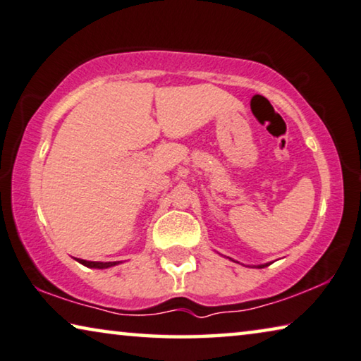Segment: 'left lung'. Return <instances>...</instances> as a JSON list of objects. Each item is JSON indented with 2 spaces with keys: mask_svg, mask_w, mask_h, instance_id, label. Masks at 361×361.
<instances>
[{
  "mask_svg": "<svg viewBox=\"0 0 361 361\" xmlns=\"http://www.w3.org/2000/svg\"><path fill=\"white\" fill-rule=\"evenodd\" d=\"M264 266H269V264H268V263H264V264H258L257 268H264Z\"/></svg>",
  "mask_w": 361,
  "mask_h": 361,
  "instance_id": "obj_1",
  "label": "left lung"
}]
</instances>
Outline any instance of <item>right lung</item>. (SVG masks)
Masks as SVG:
<instances>
[{"mask_svg": "<svg viewBox=\"0 0 361 361\" xmlns=\"http://www.w3.org/2000/svg\"><path fill=\"white\" fill-rule=\"evenodd\" d=\"M75 259L80 264L87 266V268H93V269H108V268H113V266L121 263V262H106V263H103V262H87V259H80V258H75Z\"/></svg>", "mask_w": 361, "mask_h": 361, "instance_id": "1", "label": "right lung"}]
</instances>
